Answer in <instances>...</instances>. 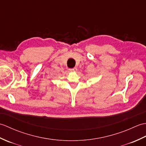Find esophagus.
<instances>
[{"mask_svg": "<svg viewBox=\"0 0 146 146\" xmlns=\"http://www.w3.org/2000/svg\"><path fill=\"white\" fill-rule=\"evenodd\" d=\"M70 70L71 71H76L77 68H72V69H70Z\"/></svg>", "mask_w": 146, "mask_h": 146, "instance_id": "obj_1", "label": "esophagus"}]
</instances>
